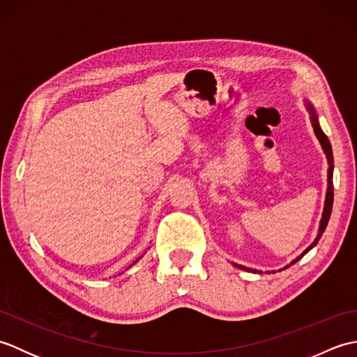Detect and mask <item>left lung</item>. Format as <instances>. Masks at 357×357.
Returning a JSON list of instances; mask_svg holds the SVG:
<instances>
[{"mask_svg": "<svg viewBox=\"0 0 357 357\" xmlns=\"http://www.w3.org/2000/svg\"><path fill=\"white\" fill-rule=\"evenodd\" d=\"M307 104V109L310 110V113H312V124H313V128H314V133H316V136H317V139H319V142H321V146H322V149H324V151H325V155H327V159H328V188H327V196H325V206H324V213H322V219H321V225H319V233H317V238L314 239V242L312 245H310L304 253H302L301 256H298L296 257V259L290 264V265H293V264H296L298 262L301 257H304L310 250H312L316 244H317V241L321 239V236H322V233L325 231V229H327V224H328V219H330V215H331V207H333V151H331V144H330V141H328V138H327V135H325L324 132H322V128H321V126H319V123H317V116H316V113H314V109L312 107V104L310 102H305ZM290 265H287V267H290ZM236 267H239V268H242V270H250V268H245V267H242V265H236ZM285 267V268H287ZM280 270H284V268H280Z\"/></svg>", "mask_w": 357, "mask_h": 357, "instance_id": "8db88e82", "label": "left lung"}]
</instances>
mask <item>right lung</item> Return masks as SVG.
I'll return each instance as SVG.
<instances>
[{
    "mask_svg": "<svg viewBox=\"0 0 357 357\" xmlns=\"http://www.w3.org/2000/svg\"><path fill=\"white\" fill-rule=\"evenodd\" d=\"M139 259H141V257H138V259H136V261H135V262H133V264H136V262H138V261H139Z\"/></svg>",
    "mask_w": 357,
    "mask_h": 357,
    "instance_id": "obj_1",
    "label": "right lung"
}]
</instances>
